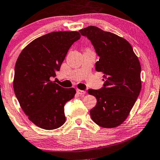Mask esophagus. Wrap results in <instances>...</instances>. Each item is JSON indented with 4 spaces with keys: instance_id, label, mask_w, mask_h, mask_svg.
<instances>
[{
    "instance_id": "obj_1",
    "label": "esophagus",
    "mask_w": 160,
    "mask_h": 160,
    "mask_svg": "<svg viewBox=\"0 0 160 160\" xmlns=\"http://www.w3.org/2000/svg\"><path fill=\"white\" fill-rule=\"evenodd\" d=\"M77 93L78 94H80V95H85V94L86 93V92H85V91H82V90L77 89Z\"/></svg>"
}]
</instances>
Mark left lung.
<instances>
[{
    "label": "left lung",
    "instance_id": "8db88e82",
    "mask_svg": "<svg viewBox=\"0 0 160 160\" xmlns=\"http://www.w3.org/2000/svg\"><path fill=\"white\" fill-rule=\"evenodd\" d=\"M79 32L91 42L99 57L96 70L103 73L102 88L88 90L97 100L90 111L91 119L101 127L115 128L126 120L140 93V62L124 38L95 26Z\"/></svg>",
    "mask_w": 160,
    "mask_h": 160
}]
</instances>
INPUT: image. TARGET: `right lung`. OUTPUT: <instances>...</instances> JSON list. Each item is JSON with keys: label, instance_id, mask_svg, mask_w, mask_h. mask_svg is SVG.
<instances>
[{"label": "right lung", "instance_id": "1", "mask_svg": "<svg viewBox=\"0 0 160 160\" xmlns=\"http://www.w3.org/2000/svg\"><path fill=\"white\" fill-rule=\"evenodd\" d=\"M80 38L78 32H53L28 44L16 62L13 90L22 110L38 127L53 130L65 122L64 105L75 88H64L52 78L69 49Z\"/></svg>", "mask_w": 160, "mask_h": 160}]
</instances>
